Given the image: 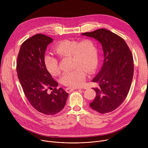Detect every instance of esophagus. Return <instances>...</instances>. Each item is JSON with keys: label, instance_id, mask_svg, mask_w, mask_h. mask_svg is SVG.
Here are the masks:
<instances>
[{"label": "esophagus", "instance_id": "esophagus-1", "mask_svg": "<svg viewBox=\"0 0 148 148\" xmlns=\"http://www.w3.org/2000/svg\"><path fill=\"white\" fill-rule=\"evenodd\" d=\"M76 89H78V88H74V87H68V88H67L66 89V91L67 92H71V91H74V90H76Z\"/></svg>", "mask_w": 148, "mask_h": 148}]
</instances>
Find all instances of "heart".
Listing matches in <instances>:
<instances>
[{
    "label": "heart",
    "mask_w": 148,
    "mask_h": 148,
    "mask_svg": "<svg viewBox=\"0 0 148 148\" xmlns=\"http://www.w3.org/2000/svg\"><path fill=\"white\" fill-rule=\"evenodd\" d=\"M55 51L60 57H72L74 70L63 74L61 82L64 86L79 87L86 78L85 71L92 73L98 62V50L95 42L90 38L82 40H62L55 46ZM45 64L49 72L54 76L60 73L58 60L47 54L44 57Z\"/></svg>",
    "instance_id": "obj_1"
}]
</instances>
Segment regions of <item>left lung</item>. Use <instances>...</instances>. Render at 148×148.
<instances>
[{"label": "left lung", "mask_w": 148, "mask_h": 148, "mask_svg": "<svg viewBox=\"0 0 148 148\" xmlns=\"http://www.w3.org/2000/svg\"><path fill=\"white\" fill-rule=\"evenodd\" d=\"M81 34L99 41L104 54L102 69L92 80L98 87L93 88L96 97L90 106L101 114L112 112L124 101L130 90L134 68L132 53L122 37L108 30Z\"/></svg>", "instance_id": "left-lung-1"}]
</instances>
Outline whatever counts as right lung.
Returning a JSON list of instances; mask_svg holds the SVG:
<instances>
[{"label":"right lung","mask_w":148,"mask_h":148,"mask_svg":"<svg viewBox=\"0 0 148 148\" xmlns=\"http://www.w3.org/2000/svg\"><path fill=\"white\" fill-rule=\"evenodd\" d=\"M52 41L42 34L29 38L21 46L16 62L18 78L28 101L35 110L47 115L60 112L69 95L64 90L57 88L58 83L45 64V51Z\"/></svg>","instance_id":"right-lung-1"}]
</instances>
